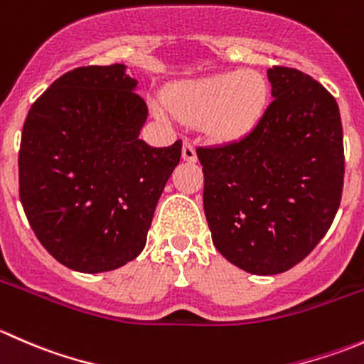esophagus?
<instances>
[{"mask_svg":"<svg viewBox=\"0 0 364 364\" xmlns=\"http://www.w3.org/2000/svg\"><path fill=\"white\" fill-rule=\"evenodd\" d=\"M183 160H186V161H196L197 160L196 146H193L190 141L183 142Z\"/></svg>","mask_w":364,"mask_h":364,"instance_id":"obj_1","label":"esophagus"}]
</instances>
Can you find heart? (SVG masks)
Wrapping results in <instances>:
<instances>
[{"mask_svg": "<svg viewBox=\"0 0 364 364\" xmlns=\"http://www.w3.org/2000/svg\"><path fill=\"white\" fill-rule=\"evenodd\" d=\"M164 100L168 111L185 123H203L218 137H240L262 117L269 100V84L255 70L216 73L171 87ZM167 109L153 104L159 117H167Z\"/></svg>", "mask_w": 364, "mask_h": 364, "instance_id": "1", "label": "heart"}]
</instances>
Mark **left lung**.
Segmentation results:
<instances>
[{"label": "left lung", "mask_w": 364, "mask_h": 364, "mask_svg": "<svg viewBox=\"0 0 364 364\" xmlns=\"http://www.w3.org/2000/svg\"><path fill=\"white\" fill-rule=\"evenodd\" d=\"M273 102L237 141L197 148L213 245L252 274L291 269L340 208L345 159L335 97L296 68L267 70Z\"/></svg>", "instance_id": "1"}]
</instances>
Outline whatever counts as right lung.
<instances>
[{
  "label": "right lung",
  "instance_id": "right-lung-1",
  "mask_svg": "<svg viewBox=\"0 0 364 364\" xmlns=\"http://www.w3.org/2000/svg\"><path fill=\"white\" fill-rule=\"evenodd\" d=\"M124 65L80 67L31 105L19 151V196L47 252L80 273L124 266L142 252L181 141L151 148L148 117Z\"/></svg>",
  "mask_w": 364,
  "mask_h": 364
}]
</instances>
